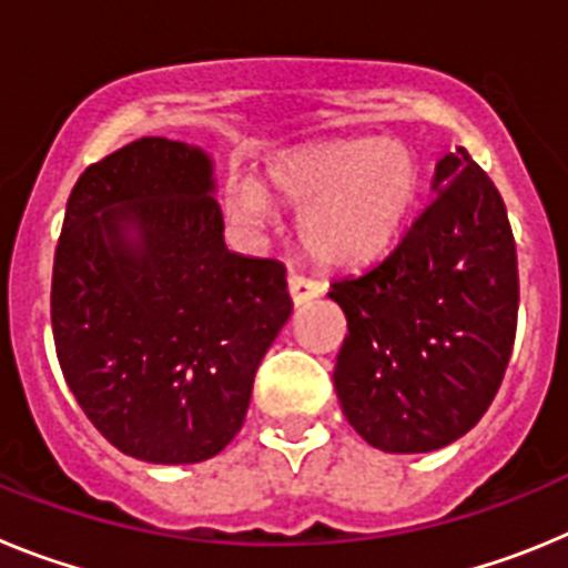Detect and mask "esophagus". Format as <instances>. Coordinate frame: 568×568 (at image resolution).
Wrapping results in <instances>:
<instances>
[{"mask_svg": "<svg viewBox=\"0 0 568 568\" xmlns=\"http://www.w3.org/2000/svg\"><path fill=\"white\" fill-rule=\"evenodd\" d=\"M287 290H290V298H293L295 307H301V304H307V301L318 298V295L324 293V290H321V284H315V281L304 278V275H295V273H290Z\"/></svg>", "mask_w": 568, "mask_h": 568, "instance_id": "obj_1", "label": "esophagus"}]
</instances>
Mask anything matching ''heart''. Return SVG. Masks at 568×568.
<instances>
[{
	"label": "heart",
	"instance_id": "heart-1",
	"mask_svg": "<svg viewBox=\"0 0 568 568\" xmlns=\"http://www.w3.org/2000/svg\"><path fill=\"white\" fill-rule=\"evenodd\" d=\"M420 190V164L400 142L341 139L295 150L255 184L230 187L235 224L261 230L270 222L267 199L298 213L304 253L324 267H364L393 247Z\"/></svg>",
	"mask_w": 568,
	"mask_h": 568
}]
</instances>
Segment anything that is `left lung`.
<instances>
[{
	"label": "left lung",
	"mask_w": 568,
	"mask_h": 568,
	"mask_svg": "<svg viewBox=\"0 0 568 568\" xmlns=\"http://www.w3.org/2000/svg\"><path fill=\"white\" fill-rule=\"evenodd\" d=\"M433 202L398 247L329 298L346 338L335 393L381 453H435L484 418L518 327V255L504 199L464 148L435 164Z\"/></svg>",
	"instance_id": "8db88e82"
}]
</instances>
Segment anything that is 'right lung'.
<instances>
[{"label":"right lung","instance_id":"1","mask_svg":"<svg viewBox=\"0 0 568 568\" xmlns=\"http://www.w3.org/2000/svg\"><path fill=\"white\" fill-rule=\"evenodd\" d=\"M290 313L284 264L224 244L207 150L144 135L79 175L50 321L70 393L115 449L164 466L222 453Z\"/></svg>","mask_w":568,"mask_h":568}]
</instances>
